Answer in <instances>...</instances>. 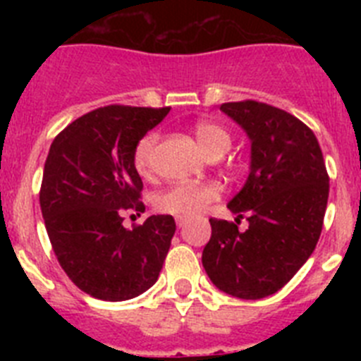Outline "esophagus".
<instances>
[{"mask_svg": "<svg viewBox=\"0 0 361 361\" xmlns=\"http://www.w3.org/2000/svg\"><path fill=\"white\" fill-rule=\"evenodd\" d=\"M175 222H177V228H184V226L188 224V219H184V216H177Z\"/></svg>", "mask_w": 361, "mask_h": 361, "instance_id": "1", "label": "esophagus"}]
</instances>
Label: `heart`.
I'll return each mask as SVG.
<instances>
[{
  "mask_svg": "<svg viewBox=\"0 0 361 361\" xmlns=\"http://www.w3.org/2000/svg\"><path fill=\"white\" fill-rule=\"evenodd\" d=\"M193 133L209 159L220 157L231 146V135L228 130L213 121H199L193 126ZM159 142V133L149 132L137 142L133 149V168L142 177L152 175V159ZM220 186L216 183H178L166 188L155 197L157 212L175 216H195L208 208L209 204L220 199Z\"/></svg>",
  "mask_w": 361,
  "mask_h": 361,
  "instance_id": "heart-1",
  "label": "heart"
}]
</instances>
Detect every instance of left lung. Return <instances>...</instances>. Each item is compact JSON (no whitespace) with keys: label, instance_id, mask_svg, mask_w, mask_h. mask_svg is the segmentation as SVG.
I'll return each mask as SVG.
<instances>
[{"label":"left lung","instance_id":"1","mask_svg":"<svg viewBox=\"0 0 361 361\" xmlns=\"http://www.w3.org/2000/svg\"><path fill=\"white\" fill-rule=\"evenodd\" d=\"M251 139V171L228 208L250 228L209 219L202 266L220 291L258 300L282 289L317 247L329 175L317 135L289 111L258 101L220 104Z\"/></svg>","mask_w":361,"mask_h":361}]
</instances>
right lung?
Masks as SVG:
<instances>
[{
  "label": "right lung",
  "mask_w": 361,
  "mask_h": 361,
  "mask_svg": "<svg viewBox=\"0 0 361 361\" xmlns=\"http://www.w3.org/2000/svg\"><path fill=\"white\" fill-rule=\"evenodd\" d=\"M170 108L108 104L56 135L44 161L41 213L68 279L106 302L130 300L157 282L175 233L171 215L126 229L123 212H145L133 149Z\"/></svg>",
  "instance_id": "obj_1"
}]
</instances>
